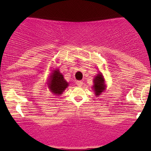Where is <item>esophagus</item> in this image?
<instances>
[{"instance_id":"1","label":"esophagus","mask_w":151,"mask_h":151,"mask_svg":"<svg viewBox=\"0 0 151 151\" xmlns=\"http://www.w3.org/2000/svg\"><path fill=\"white\" fill-rule=\"evenodd\" d=\"M76 85H78V86H79V87H81V86H82V85H83V82H82V81H77Z\"/></svg>"}]
</instances>
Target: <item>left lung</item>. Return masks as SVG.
<instances>
[{
	"label": "left lung",
	"instance_id": "8db88e82",
	"mask_svg": "<svg viewBox=\"0 0 151 151\" xmlns=\"http://www.w3.org/2000/svg\"><path fill=\"white\" fill-rule=\"evenodd\" d=\"M93 82H94V85L92 86V89L94 91L95 96L98 97L102 94L103 92H104L106 88L104 77L101 72L97 76H95L93 79Z\"/></svg>",
	"mask_w": 151,
	"mask_h": 151
}]
</instances>
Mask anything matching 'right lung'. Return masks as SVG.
Returning <instances> with one entry per match:
<instances>
[{
  "mask_svg": "<svg viewBox=\"0 0 151 151\" xmlns=\"http://www.w3.org/2000/svg\"><path fill=\"white\" fill-rule=\"evenodd\" d=\"M49 78L47 79V87L50 91L57 96H60L67 88L69 83L66 82L59 69H52Z\"/></svg>",
  "mask_w": 151,
  "mask_h": 151,
  "instance_id": "obj_1",
  "label": "right lung"
}]
</instances>
